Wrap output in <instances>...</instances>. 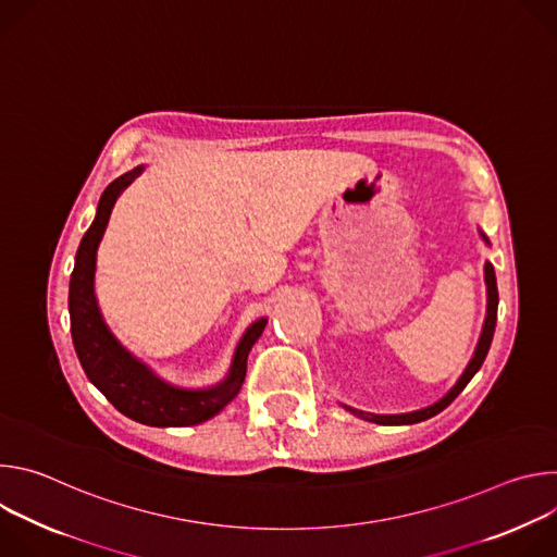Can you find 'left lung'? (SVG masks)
I'll return each mask as SVG.
<instances>
[{"instance_id":"8db88e82","label":"left lung","mask_w":557,"mask_h":557,"mask_svg":"<svg viewBox=\"0 0 557 557\" xmlns=\"http://www.w3.org/2000/svg\"><path fill=\"white\" fill-rule=\"evenodd\" d=\"M483 243L490 247V237L479 228ZM485 284H487V312H485V322H483V331H481V337H479V344H475V350L467 363V368L462 370V374L458 376V381L454 383V387L441 396V399L428 408H421V410H414V412H406V414H372V412H363V410H357V408H350V406H344L350 414L363 419V421H370V423H376V425H412V423H421L425 419H432L434 414L443 412L456 396L462 392V387L471 381V376L481 370L487 352H490V346H492V339H494V331H496V317H498V286H496V273H494V264L492 262H485Z\"/></svg>"}]
</instances>
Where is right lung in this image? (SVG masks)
Listing matches in <instances>:
<instances>
[{
    "mask_svg": "<svg viewBox=\"0 0 557 557\" xmlns=\"http://www.w3.org/2000/svg\"><path fill=\"white\" fill-rule=\"evenodd\" d=\"M143 172L145 165H138L106 187L97 215L78 245L67 295L72 344L90 383L121 414L151 428H187L209 421L235 399L245 383L247 357L267 326V317H260L245 331L226 376L209 387H181L161 379L114 337L95 293L97 251L119 196Z\"/></svg>",
    "mask_w": 557,
    "mask_h": 557,
    "instance_id": "obj_1",
    "label": "right lung"
}]
</instances>
